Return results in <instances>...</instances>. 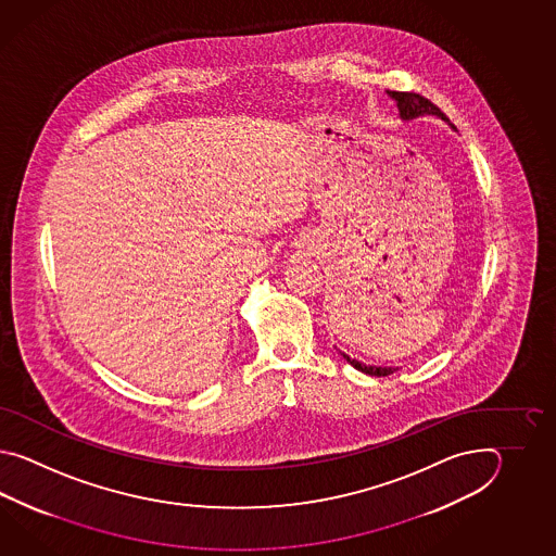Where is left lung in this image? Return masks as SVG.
I'll return each instance as SVG.
<instances>
[{
  "label": "left lung",
  "mask_w": 556,
  "mask_h": 556,
  "mask_svg": "<svg viewBox=\"0 0 556 556\" xmlns=\"http://www.w3.org/2000/svg\"><path fill=\"white\" fill-rule=\"evenodd\" d=\"M388 93L397 101V106H400V113H402L403 118H414L419 117V115H438V117L447 121V117L441 113V109H439L438 105H433L424 94L415 93V91H388ZM453 129H455V127H453ZM342 355L343 359H345L350 366H354L355 369L364 371L367 376L383 378V376H391L393 371H397V367L366 366V364L357 362V359L350 357V355Z\"/></svg>",
  "instance_id": "1"
}]
</instances>
